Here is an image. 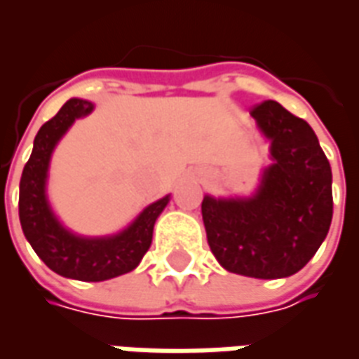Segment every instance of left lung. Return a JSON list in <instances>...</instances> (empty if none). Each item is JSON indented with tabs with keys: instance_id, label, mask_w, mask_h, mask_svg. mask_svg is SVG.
I'll list each match as a JSON object with an SVG mask.
<instances>
[{
	"instance_id": "left-lung-1",
	"label": "left lung",
	"mask_w": 359,
	"mask_h": 359,
	"mask_svg": "<svg viewBox=\"0 0 359 359\" xmlns=\"http://www.w3.org/2000/svg\"><path fill=\"white\" fill-rule=\"evenodd\" d=\"M252 117L269 138L273 163L252 198H203L208 244L231 273L290 277L316 256L329 233L331 165L311 126L280 103H259Z\"/></svg>"
}]
</instances>
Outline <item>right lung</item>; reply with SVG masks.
I'll use <instances>...</instances> for the list:
<instances>
[{
    "label": "right lung",
    "mask_w": 359,
    "mask_h": 359,
    "mask_svg": "<svg viewBox=\"0 0 359 359\" xmlns=\"http://www.w3.org/2000/svg\"><path fill=\"white\" fill-rule=\"evenodd\" d=\"M92 109L94 103L73 97L38 130L20 177L19 219L27 241L51 271L67 278L100 283L125 275L140 264L151 244L156 219L169 203V196L148 205L125 231L113 236L86 238L59 223L46 196L51 154L69 126Z\"/></svg>",
    "instance_id": "obj_1"
}]
</instances>
